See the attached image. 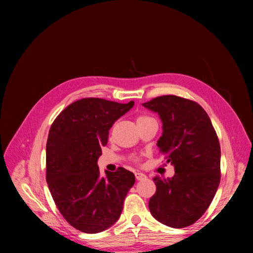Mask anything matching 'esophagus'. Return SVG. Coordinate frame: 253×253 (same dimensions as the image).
Wrapping results in <instances>:
<instances>
[{
  "label": "esophagus",
  "mask_w": 253,
  "mask_h": 253,
  "mask_svg": "<svg viewBox=\"0 0 253 253\" xmlns=\"http://www.w3.org/2000/svg\"><path fill=\"white\" fill-rule=\"evenodd\" d=\"M135 176H136V179L137 180H143V179H146L147 178V176L144 175L143 173H135Z\"/></svg>",
  "instance_id": "esophagus-1"
}]
</instances>
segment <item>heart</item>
I'll list each match as a JSON object with an SVG mask.
<instances>
[{"label": "heart", "instance_id": "1", "mask_svg": "<svg viewBox=\"0 0 253 253\" xmlns=\"http://www.w3.org/2000/svg\"><path fill=\"white\" fill-rule=\"evenodd\" d=\"M150 118H151V117L146 116V115L138 116V117H137V124H138V123H141V122H144V121H147V120H150Z\"/></svg>", "mask_w": 253, "mask_h": 253}]
</instances>
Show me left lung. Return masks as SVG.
Returning a JSON list of instances; mask_svg holds the SVG:
<instances>
[{
	"mask_svg": "<svg viewBox=\"0 0 253 253\" xmlns=\"http://www.w3.org/2000/svg\"><path fill=\"white\" fill-rule=\"evenodd\" d=\"M142 105L162 121L157 146L175 169L171 178H153L157 191L149 201L150 212L166 226H189L207 211L221 180L216 132L207 112L193 101L163 95Z\"/></svg>",
	"mask_w": 253,
	"mask_h": 253,
	"instance_id": "8db88e82",
	"label": "left lung"
}]
</instances>
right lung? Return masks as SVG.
<instances>
[{
  "mask_svg": "<svg viewBox=\"0 0 253 253\" xmlns=\"http://www.w3.org/2000/svg\"><path fill=\"white\" fill-rule=\"evenodd\" d=\"M135 104L82 99L61 112L46 142V182L64 218L80 232H103L117 222L135 175L123 168L101 176L98 159L109 130Z\"/></svg>",
  "mask_w": 253,
  "mask_h": 253,
  "instance_id": "1",
  "label": "right lung"
}]
</instances>
